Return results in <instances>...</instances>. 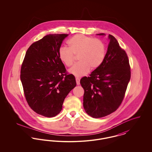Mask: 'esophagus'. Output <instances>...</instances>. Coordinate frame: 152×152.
<instances>
[{"label": "esophagus", "instance_id": "1", "mask_svg": "<svg viewBox=\"0 0 152 152\" xmlns=\"http://www.w3.org/2000/svg\"><path fill=\"white\" fill-rule=\"evenodd\" d=\"M76 84L77 85H80V79L79 78H76Z\"/></svg>", "mask_w": 152, "mask_h": 152}]
</instances>
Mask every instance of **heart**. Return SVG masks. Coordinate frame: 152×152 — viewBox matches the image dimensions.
Instances as JSON below:
<instances>
[{
  "label": "heart",
  "mask_w": 152,
  "mask_h": 152,
  "mask_svg": "<svg viewBox=\"0 0 152 152\" xmlns=\"http://www.w3.org/2000/svg\"><path fill=\"white\" fill-rule=\"evenodd\" d=\"M69 47H61L58 51L60 60L66 66L72 65L75 55H78L79 63L75 64L68 72L80 77L101 66L107 55V47L101 40L82 34H77L68 41Z\"/></svg>",
  "instance_id": "heart-1"
}]
</instances>
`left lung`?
Wrapping results in <instances>:
<instances>
[{"label": "left lung", "instance_id": "1", "mask_svg": "<svg viewBox=\"0 0 152 152\" xmlns=\"http://www.w3.org/2000/svg\"><path fill=\"white\" fill-rule=\"evenodd\" d=\"M108 39L110 42L102 64L89 76L80 80L84 90V108L88 115L96 118L109 115L118 108L130 79L126 53L114 36L109 35Z\"/></svg>", "mask_w": 152, "mask_h": 152}]
</instances>
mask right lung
<instances>
[{"label": "right lung", "mask_w": 152, "mask_h": 152, "mask_svg": "<svg viewBox=\"0 0 152 152\" xmlns=\"http://www.w3.org/2000/svg\"><path fill=\"white\" fill-rule=\"evenodd\" d=\"M68 34H49L32 44L22 63L20 80L27 102L36 113L47 117L61 112L65 97L76 86L58 51Z\"/></svg>", "instance_id": "1"}]
</instances>
